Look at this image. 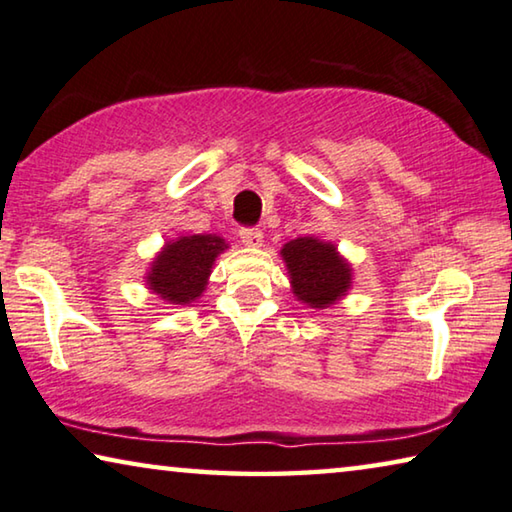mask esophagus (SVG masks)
<instances>
[{
  "label": "esophagus",
  "mask_w": 512,
  "mask_h": 512,
  "mask_svg": "<svg viewBox=\"0 0 512 512\" xmlns=\"http://www.w3.org/2000/svg\"><path fill=\"white\" fill-rule=\"evenodd\" d=\"M240 240L245 242L247 247H261L263 245V231L254 229V226H242Z\"/></svg>",
  "instance_id": "34e87169"
}]
</instances>
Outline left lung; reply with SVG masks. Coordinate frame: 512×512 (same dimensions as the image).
<instances>
[{"instance_id": "1", "label": "left lung", "mask_w": 512, "mask_h": 512, "mask_svg": "<svg viewBox=\"0 0 512 512\" xmlns=\"http://www.w3.org/2000/svg\"><path fill=\"white\" fill-rule=\"evenodd\" d=\"M286 261L292 292L311 308H326L347 295L351 286V265L331 242L317 238L290 240L281 249Z\"/></svg>"}]
</instances>
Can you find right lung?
<instances>
[{
    "label": "right lung",
    "mask_w": 512,
    "mask_h": 512,
    "mask_svg": "<svg viewBox=\"0 0 512 512\" xmlns=\"http://www.w3.org/2000/svg\"><path fill=\"white\" fill-rule=\"evenodd\" d=\"M226 247L229 245L224 238L213 233L181 236L167 242L147 272L149 290H154L167 304H190L206 290L215 258Z\"/></svg>",
    "instance_id": "1"
}]
</instances>
